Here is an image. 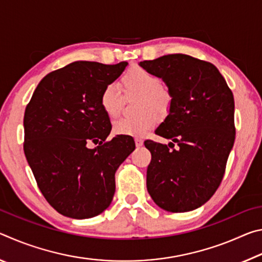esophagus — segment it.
I'll use <instances>...</instances> for the list:
<instances>
[{"mask_svg": "<svg viewBox=\"0 0 262 262\" xmlns=\"http://www.w3.org/2000/svg\"><path fill=\"white\" fill-rule=\"evenodd\" d=\"M135 144H136V147H142V145H143V140L140 139V137H136Z\"/></svg>", "mask_w": 262, "mask_h": 262, "instance_id": "esophagus-1", "label": "esophagus"}]
</instances>
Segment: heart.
I'll return each mask as SVG.
<instances>
[{"label": "heart", "mask_w": 262, "mask_h": 262, "mask_svg": "<svg viewBox=\"0 0 262 262\" xmlns=\"http://www.w3.org/2000/svg\"><path fill=\"white\" fill-rule=\"evenodd\" d=\"M119 88L126 97L137 96L136 111L133 118H121L114 122L113 130L119 135L141 136L156 125V114H166L171 108L172 94L161 78L142 67L127 70L119 81ZM122 98L117 86L107 84L99 96V105L110 119L117 118L121 110Z\"/></svg>", "instance_id": "b5f03b06"}]
</instances>
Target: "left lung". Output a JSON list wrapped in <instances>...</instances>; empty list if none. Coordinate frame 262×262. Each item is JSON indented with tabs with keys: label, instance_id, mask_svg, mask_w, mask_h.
<instances>
[{
	"label": "left lung",
	"instance_id": "8db88e82",
	"mask_svg": "<svg viewBox=\"0 0 262 262\" xmlns=\"http://www.w3.org/2000/svg\"><path fill=\"white\" fill-rule=\"evenodd\" d=\"M140 66L163 78L172 94L170 112L155 132L172 142L144 141L151 152L148 192L164 210H194L215 194L225 173L236 136L232 91L214 64L189 55Z\"/></svg>",
	"mask_w": 262,
	"mask_h": 262
}]
</instances>
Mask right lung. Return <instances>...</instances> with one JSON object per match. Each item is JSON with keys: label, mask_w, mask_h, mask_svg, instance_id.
I'll return each instance as SVG.
<instances>
[{"label": "right lung", "mask_w": 262, "mask_h": 262, "mask_svg": "<svg viewBox=\"0 0 262 262\" xmlns=\"http://www.w3.org/2000/svg\"><path fill=\"white\" fill-rule=\"evenodd\" d=\"M127 64L73 62L47 74L26 105V161L43 198L61 215L91 219L112 202L115 171L135 142L128 135L107 141L112 126L99 96ZM89 143L99 145L90 149Z\"/></svg>", "instance_id": "1"}]
</instances>
